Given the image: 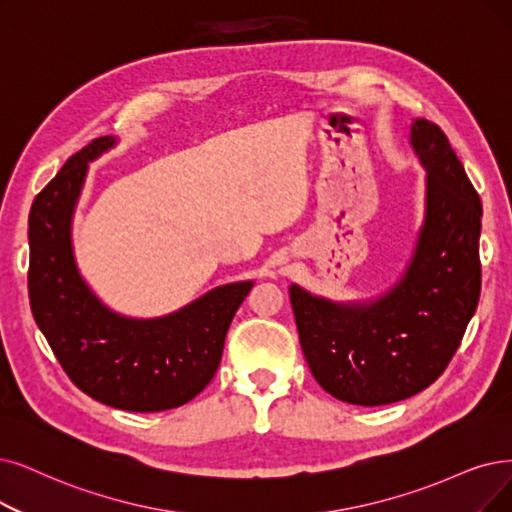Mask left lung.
Listing matches in <instances>:
<instances>
[{"label": "left lung", "mask_w": 512, "mask_h": 512, "mask_svg": "<svg viewBox=\"0 0 512 512\" xmlns=\"http://www.w3.org/2000/svg\"><path fill=\"white\" fill-rule=\"evenodd\" d=\"M426 170L410 262L384 294L330 300L290 285L302 353L319 386L353 405H386L431 386L452 361L481 294V199L441 128L414 119Z\"/></svg>", "instance_id": "8db88e82"}]
</instances>
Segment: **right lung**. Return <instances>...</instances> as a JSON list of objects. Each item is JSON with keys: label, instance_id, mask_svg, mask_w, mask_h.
<instances>
[{"label": "right lung", "instance_id": "1", "mask_svg": "<svg viewBox=\"0 0 512 512\" xmlns=\"http://www.w3.org/2000/svg\"><path fill=\"white\" fill-rule=\"evenodd\" d=\"M92 140L33 201L29 298L35 323L77 388L128 412H163L197 397L214 378L229 325L254 279L233 281L182 309L138 319L113 311L79 273L73 214L90 163L117 145Z\"/></svg>", "mask_w": 512, "mask_h": 512}]
</instances>
